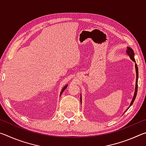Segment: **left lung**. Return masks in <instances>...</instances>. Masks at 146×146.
<instances>
[{
	"instance_id": "left-lung-1",
	"label": "left lung",
	"mask_w": 146,
	"mask_h": 146,
	"mask_svg": "<svg viewBox=\"0 0 146 146\" xmlns=\"http://www.w3.org/2000/svg\"><path fill=\"white\" fill-rule=\"evenodd\" d=\"M127 50H126V53L129 56L130 58L131 59V60L134 62L135 63V70H136V75H137V76H136V84H135V93H134V95H133V99L131 100V104L129 107H128L127 109H129L131 105L133 104V103L134 102V101L135 100V98L137 97V90H138V66H137V64H136V61L135 60V58H134V56H135V53L133 50L132 49V48H129V47H127ZM80 103L82 104V95H80ZM127 110H126L125 111V112ZM124 112V113H125Z\"/></svg>"
}]
</instances>
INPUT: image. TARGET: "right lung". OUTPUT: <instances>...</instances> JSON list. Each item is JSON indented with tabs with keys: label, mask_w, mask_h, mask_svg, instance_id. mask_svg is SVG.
Wrapping results in <instances>:
<instances>
[{
	"label": "right lung",
	"mask_w": 146,
	"mask_h": 146,
	"mask_svg": "<svg viewBox=\"0 0 146 146\" xmlns=\"http://www.w3.org/2000/svg\"><path fill=\"white\" fill-rule=\"evenodd\" d=\"M68 86V85H66V86H64V87L62 89V90H61V92H60V96L62 95V93L64 92V91L65 90L66 88H67Z\"/></svg>",
	"instance_id": "add662e5"
}]
</instances>
